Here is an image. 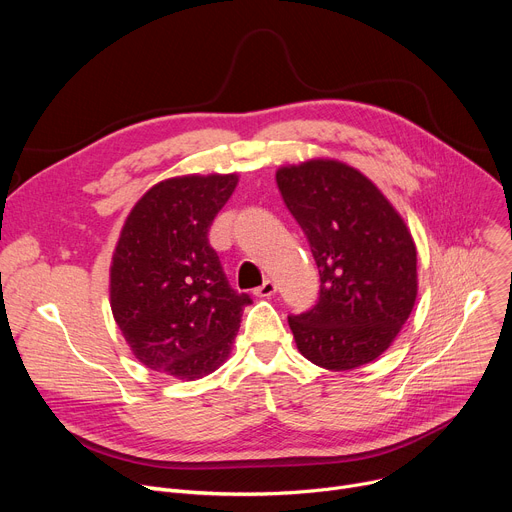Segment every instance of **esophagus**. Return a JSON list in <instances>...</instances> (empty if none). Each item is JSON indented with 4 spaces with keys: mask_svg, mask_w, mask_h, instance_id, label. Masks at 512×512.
<instances>
[{
    "mask_svg": "<svg viewBox=\"0 0 512 512\" xmlns=\"http://www.w3.org/2000/svg\"><path fill=\"white\" fill-rule=\"evenodd\" d=\"M276 290H278V286H276L274 280H263V284L253 290V294H255V297H272Z\"/></svg>",
    "mask_w": 512,
    "mask_h": 512,
    "instance_id": "obj_1",
    "label": "esophagus"
}]
</instances>
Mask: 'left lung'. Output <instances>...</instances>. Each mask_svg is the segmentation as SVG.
Wrapping results in <instances>:
<instances>
[{
  "label": "left lung",
  "mask_w": 512,
  "mask_h": 512,
  "mask_svg": "<svg viewBox=\"0 0 512 512\" xmlns=\"http://www.w3.org/2000/svg\"><path fill=\"white\" fill-rule=\"evenodd\" d=\"M319 267V299L288 315L297 348L332 371L378 359L417 299V249L398 211L367 176L336 159L276 172Z\"/></svg>",
  "instance_id": "obj_1"
}]
</instances>
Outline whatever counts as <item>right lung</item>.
<instances>
[{
	"label": "right lung",
	"instance_id": "add662e5",
	"mask_svg": "<svg viewBox=\"0 0 512 512\" xmlns=\"http://www.w3.org/2000/svg\"><path fill=\"white\" fill-rule=\"evenodd\" d=\"M236 182V174H193L155 184L132 207L112 257V313L132 355L178 380L226 361L251 305L207 238Z\"/></svg>",
	"mask_w": 512,
	"mask_h": 512
}]
</instances>
